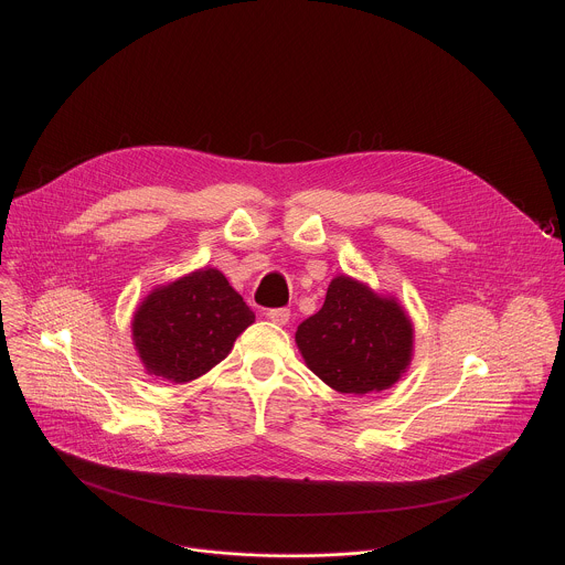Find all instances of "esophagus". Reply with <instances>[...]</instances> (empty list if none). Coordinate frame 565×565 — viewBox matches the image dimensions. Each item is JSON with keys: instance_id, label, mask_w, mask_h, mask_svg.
<instances>
[{"instance_id": "1", "label": "esophagus", "mask_w": 565, "mask_h": 565, "mask_svg": "<svg viewBox=\"0 0 565 565\" xmlns=\"http://www.w3.org/2000/svg\"><path fill=\"white\" fill-rule=\"evenodd\" d=\"M266 317L273 321V324L284 327L286 321L290 319V310H288V308H270V310L266 312Z\"/></svg>"}]
</instances>
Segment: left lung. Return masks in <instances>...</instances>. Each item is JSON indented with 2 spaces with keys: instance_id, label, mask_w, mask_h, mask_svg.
Wrapping results in <instances>:
<instances>
[{
  "instance_id": "left-lung-1",
  "label": "left lung",
  "mask_w": 565,
  "mask_h": 565,
  "mask_svg": "<svg viewBox=\"0 0 565 565\" xmlns=\"http://www.w3.org/2000/svg\"><path fill=\"white\" fill-rule=\"evenodd\" d=\"M306 366L340 393L384 391L414 355L412 319L393 297L347 275L331 281L324 306L297 327Z\"/></svg>"
}]
</instances>
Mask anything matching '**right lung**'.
Returning a JSON list of instances; mask_svg holds the SVG:
<instances>
[{"label":"right lung","instance_id":"obj_1","mask_svg":"<svg viewBox=\"0 0 565 565\" xmlns=\"http://www.w3.org/2000/svg\"><path fill=\"white\" fill-rule=\"evenodd\" d=\"M255 312L216 268L153 288L134 312L131 335L149 375L185 384L221 360Z\"/></svg>","mask_w":565,"mask_h":565}]
</instances>
